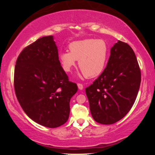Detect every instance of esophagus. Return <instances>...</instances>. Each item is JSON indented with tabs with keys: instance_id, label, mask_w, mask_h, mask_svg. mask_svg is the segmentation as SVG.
Returning <instances> with one entry per match:
<instances>
[{
	"instance_id": "esophagus-1",
	"label": "esophagus",
	"mask_w": 155,
	"mask_h": 155,
	"mask_svg": "<svg viewBox=\"0 0 155 155\" xmlns=\"http://www.w3.org/2000/svg\"><path fill=\"white\" fill-rule=\"evenodd\" d=\"M78 87L79 88V90H82L83 89V84L81 83H78Z\"/></svg>"
}]
</instances>
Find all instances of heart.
<instances>
[{"instance_id":"1","label":"heart","mask_w":155,"mask_h":155,"mask_svg":"<svg viewBox=\"0 0 155 155\" xmlns=\"http://www.w3.org/2000/svg\"><path fill=\"white\" fill-rule=\"evenodd\" d=\"M68 51L59 54V61L65 72H70L78 61V65L87 78L100 75L107 66L109 56L108 44L103 39H85L71 42Z\"/></svg>"}]
</instances>
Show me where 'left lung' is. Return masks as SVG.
Instances as JSON below:
<instances>
[{
    "label": "left lung",
    "instance_id": "1",
    "mask_svg": "<svg viewBox=\"0 0 155 155\" xmlns=\"http://www.w3.org/2000/svg\"><path fill=\"white\" fill-rule=\"evenodd\" d=\"M140 82L134 51L128 44L118 41L111 48L104 71L85 88L95 121L109 125L124 118L136 99Z\"/></svg>",
    "mask_w": 155,
    "mask_h": 155
}]
</instances>
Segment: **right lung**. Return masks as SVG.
<instances>
[{"label": "right lung", "mask_w": 155, "mask_h": 155, "mask_svg": "<svg viewBox=\"0 0 155 155\" xmlns=\"http://www.w3.org/2000/svg\"><path fill=\"white\" fill-rule=\"evenodd\" d=\"M15 92L25 114L48 128L68 119L70 100L78 85L69 81L58 60L53 36L38 39L23 49L14 72Z\"/></svg>", "instance_id": "1"}]
</instances>
